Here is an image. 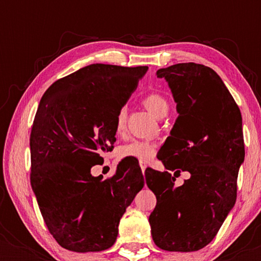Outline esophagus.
<instances>
[{
	"label": "esophagus",
	"mask_w": 261,
	"mask_h": 261,
	"mask_svg": "<svg viewBox=\"0 0 261 261\" xmlns=\"http://www.w3.org/2000/svg\"><path fill=\"white\" fill-rule=\"evenodd\" d=\"M140 167H141L142 173H144V172H145V170H146V167H147V165H146V164H145L144 162H140Z\"/></svg>",
	"instance_id": "1"
}]
</instances>
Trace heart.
Segmentation results:
<instances>
[{
    "label": "heart",
    "mask_w": 261,
    "mask_h": 261,
    "mask_svg": "<svg viewBox=\"0 0 261 261\" xmlns=\"http://www.w3.org/2000/svg\"><path fill=\"white\" fill-rule=\"evenodd\" d=\"M142 103L148 112L154 115L155 117H160L166 115L169 110V103L163 95L158 92H149L142 98ZM127 122V109L126 107H122L116 115L115 130L117 134H123L126 130ZM156 153V144L153 141L147 140H132L127 142L126 145L121 146L119 149L120 158H133L139 162H148L151 160Z\"/></svg>",
    "instance_id": "1"
}]
</instances>
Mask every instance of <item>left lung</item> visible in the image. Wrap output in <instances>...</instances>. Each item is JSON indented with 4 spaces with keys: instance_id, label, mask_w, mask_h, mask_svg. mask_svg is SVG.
Masks as SVG:
<instances>
[{
    "instance_id": "left-lung-1",
    "label": "left lung",
    "mask_w": 261,
    "mask_h": 261,
    "mask_svg": "<svg viewBox=\"0 0 261 261\" xmlns=\"http://www.w3.org/2000/svg\"><path fill=\"white\" fill-rule=\"evenodd\" d=\"M177 103V117L158 159L166 170H188L191 178L174 187L169 171H145L156 205L149 215L152 238L170 252L198 251L212 242L237 199L245 160L240 109L213 69L180 63L156 71Z\"/></svg>"
}]
</instances>
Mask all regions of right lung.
<instances>
[{"label":"right lung","instance_id":"add662e5","mask_svg":"<svg viewBox=\"0 0 261 261\" xmlns=\"http://www.w3.org/2000/svg\"><path fill=\"white\" fill-rule=\"evenodd\" d=\"M147 66L91 64L49 87L31 132V184L49 233L73 252L114 245L126 208L144 188L135 163L122 160L113 177L91 176L116 141L117 112Z\"/></svg>","mask_w":261,"mask_h":261}]
</instances>
